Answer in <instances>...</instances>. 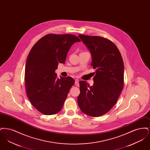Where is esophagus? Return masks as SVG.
<instances>
[{
	"label": "esophagus",
	"mask_w": 150,
	"mask_h": 150,
	"mask_svg": "<svg viewBox=\"0 0 150 150\" xmlns=\"http://www.w3.org/2000/svg\"><path fill=\"white\" fill-rule=\"evenodd\" d=\"M75 85H76V86H79V80H78V79L75 80Z\"/></svg>",
	"instance_id": "1"
}]
</instances>
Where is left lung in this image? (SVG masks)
Instances as JSON below:
<instances>
[{
    "instance_id": "8db88e82",
    "label": "left lung",
    "mask_w": 150,
    "mask_h": 150,
    "mask_svg": "<svg viewBox=\"0 0 150 150\" xmlns=\"http://www.w3.org/2000/svg\"><path fill=\"white\" fill-rule=\"evenodd\" d=\"M91 51V66L96 69L93 86L80 81L79 107L86 115L98 117L116 104L124 88V62L114 43L99 36L79 35Z\"/></svg>"
}]
</instances>
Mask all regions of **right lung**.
<instances>
[{
    "label": "right lung",
    "mask_w": 150,
    "mask_h": 150,
    "mask_svg": "<svg viewBox=\"0 0 150 150\" xmlns=\"http://www.w3.org/2000/svg\"><path fill=\"white\" fill-rule=\"evenodd\" d=\"M81 40L71 34H49L33 47L26 59L25 80L26 92L31 103L45 115L56 114L64 106L74 79L57 78L59 63L64 64L72 45Z\"/></svg>",
    "instance_id": "1"
}]
</instances>
